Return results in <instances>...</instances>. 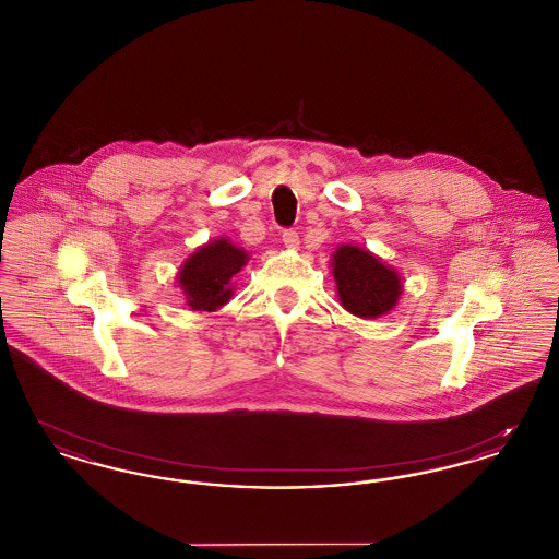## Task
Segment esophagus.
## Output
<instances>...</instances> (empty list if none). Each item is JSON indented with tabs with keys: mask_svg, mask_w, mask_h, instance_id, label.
<instances>
[{
	"mask_svg": "<svg viewBox=\"0 0 559 559\" xmlns=\"http://www.w3.org/2000/svg\"><path fill=\"white\" fill-rule=\"evenodd\" d=\"M283 242H285V247L295 249V247L299 245V235L289 228V230H285V233H283Z\"/></svg>",
	"mask_w": 559,
	"mask_h": 559,
	"instance_id": "obj_1",
	"label": "esophagus"
}]
</instances>
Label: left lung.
Segmentation results:
<instances>
[{
    "mask_svg": "<svg viewBox=\"0 0 559 559\" xmlns=\"http://www.w3.org/2000/svg\"><path fill=\"white\" fill-rule=\"evenodd\" d=\"M333 276L342 306L360 319L388 314L399 301L402 285L392 267L369 251L344 245L333 255Z\"/></svg>",
    "mask_w": 559,
    "mask_h": 559,
    "instance_id": "8db88e82",
    "label": "left lung"
}]
</instances>
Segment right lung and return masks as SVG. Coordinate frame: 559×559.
<instances>
[{"mask_svg":"<svg viewBox=\"0 0 559 559\" xmlns=\"http://www.w3.org/2000/svg\"><path fill=\"white\" fill-rule=\"evenodd\" d=\"M247 262V253L226 239L197 249L180 270V287L192 310L213 312L230 299V281Z\"/></svg>","mask_w":559,"mask_h":559,"instance_id":"add662e5","label":"right lung"}]
</instances>
